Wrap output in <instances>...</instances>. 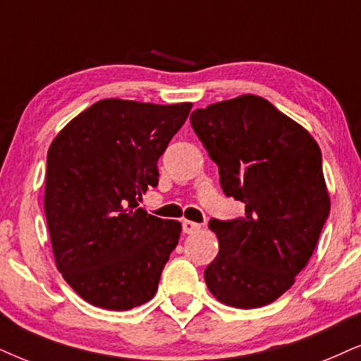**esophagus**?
<instances>
[{
  "label": "esophagus",
  "mask_w": 361,
  "mask_h": 361,
  "mask_svg": "<svg viewBox=\"0 0 361 361\" xmlns=\"http://www.w3.org/2000/svg\"><path fill=\"white\" fill-rule=\"evenodd\" d=\"M181 226H183V233L190 235V233H195V231H198L202 225L200 223H195V221H190V220H185L181 223Z\"/></svg>",
  "instance_id": "obj_1"
}]
</instances>
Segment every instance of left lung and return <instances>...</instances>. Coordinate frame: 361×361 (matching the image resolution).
<instances>
[{
	"label": "left lung",
	"mask_w": 361,
	"mask_h": 361,
	"mask_svg": "<svg viewBox=\"0 0 361 361\" xmlns=\"http://www.w3.org/2000/svg\"><path fill=\"white\" fill-rule=\"evenodd\" d=\"M190 121L218 165L223 193L245 203L241 218L209 220L220 252L204 281L221 303L264 307L307 267L330 214L320 147L255 94L195 109Z\"/></svg>",
	"instance_id": "8db88e82"
}]
</instances>
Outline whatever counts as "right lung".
<instances>
[{"label":"right lung","instance_id":"add662e5","mask_svg":"<svg viewBox=\"0 0 361 361\" xmlns=\"http://www.w3.org/2000/svg\"><path fill=\"white\" fill-rule=\"evenodd\" d=\"M191 103L102 99L73 118L48 149L44 213L56 267L86 302L131 310L149 302L181 223L138 208L158 185V159Z\"/></svg>","mask_w":361,"mask_h":361}]
</instances>
